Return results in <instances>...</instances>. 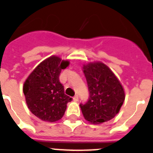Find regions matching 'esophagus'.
I'll list each match as a JSON object with an SVG mask.
<instances>
[{
  "instance_id": "esophagus-1",
  "label": "esophagus",
  "mask_w": 153,
  "mask_h": 153,
  "mask_svg": "<svg viewBox=\"0 0 153 153\" xmlns=\"http://www.w3.org/2000/svg\"><path fill=\"white\" fill-rule=\"evenodd\" d=\"M73 100L75 101V102H77L78 100H79V97L77 95H75V96L73 97Z\"/></svg>"
}]
</instances>
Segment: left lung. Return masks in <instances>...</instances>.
<instances>
[{
	"mask_svg": "<svg viewBox=\"0 0 153 153\" xmlns=\"http://www.w3.org/2000/svg\"><path fill=\"white\" fill-rule=\"evenodd\" d=\"M89 99L80 103L85 119L90 123L110 121L117 114L125 100V92L114 73L102 63L85 65Z\"/></svg>",
	"mask_w": 153,
	"mask_h": 153,
	"instance_id": "8db88e82",
	"label": "left lung"
}]
</instances>
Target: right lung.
<instances>
[{
    "mask_svg": "<svg viewBox=\"0 0 153 153\" xmlns=\"http://www.w3.org/2000/svg\"><path fill=\"white\" fill-rule=\"evenodd\" d=\"M68 61L52 56L36 68L23 85V93L28 108L36 117L45 121L54 122L63 117L67 103L72 100L64 93L59 81L62 69Z\"/></svg>",
    "mask_w": 153,
    "mask_h": 153,
    "instance_id": "right-lung-1",
    "label": "right lung"
}]
</instances>
